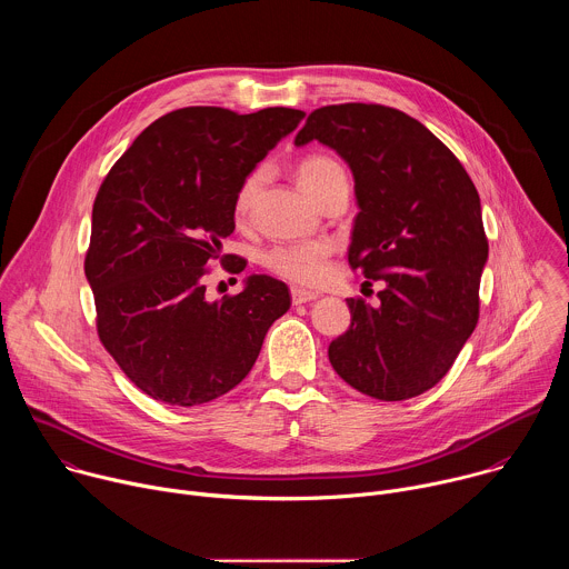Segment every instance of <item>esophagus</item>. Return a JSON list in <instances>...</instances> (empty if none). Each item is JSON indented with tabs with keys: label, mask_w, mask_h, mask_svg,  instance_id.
I'll use <instances>...</instances> for the list:
<instances>
[{
	"label": "esophagus",
	"mask_w": 569,
	"mask_h": 569,
	"mask_svg": "<svg viewBox=\"0 0 569 569\" xmlns=\"http://www.w3.org/2000/svg\"><path fill=\"white\" fill-rule=\"evenodd\" d=\"M290 297H292V303H295V306H299V303H308V301H315L319 295H317V292H310V290L292 288V290H290Z\"/></svg>",
	"instance_id": "1"
}]
</instances>
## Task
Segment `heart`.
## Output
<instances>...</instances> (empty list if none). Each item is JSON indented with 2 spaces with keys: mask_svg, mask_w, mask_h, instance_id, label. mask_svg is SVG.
<instances>
[{
  "mask_svg": "<svg viewBox=\"0 0 569 569\" xmlns=\"http://www.w3.org/2000/svg\"><path fill=\"white\" fill-rule=\"evenodd\" d=\"M295 176L299 187L317 202L336 184H347V173L340 161L331 154L312 152L297 161ZM266 173L261 169L250 171L242 178L233 191V218L236 222H246L252 213L257 196L263 187ZM333 257V246L327 240H310V242H290V246H279L270 250L263 259V266L292 283L299 286H317L329 277V266Z\"/></svg>",
  "mask_w": 569,
  "mask_h": 569,
  "instance_id": "1",
  "label": "heart"
}]
</instances>
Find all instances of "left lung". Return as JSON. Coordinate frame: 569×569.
<instances>
[{"instance_id":"obj_1","label":"left lung","mask_w":569,"mask_h":569,"mask_svg":"<svg viewBox=\"0 0 569 569\" xmlns=\"http://www.w3.org/2000/svg\"><path fill=\"white\" fill-rule=\"evenodd\" d=\"M331 146L353 171L360 213L349 266L382 281L380 303L347 299L351 327L329 347L338 376L378 400H408L452 367L479 319L489 257L477 189L421 121L378 103L308 114L295 143Z\"/></svg>"}]
</instances>
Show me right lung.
Masks as SVG:
<instances>
[{
    "mask_svg": "<svg viewBox=\"0 0 569 569\" xmlns=\"http://www.w3.org/2000/svg\"><path fill=\"white\" fill-rule=\"evenodd\" d=\"M303 117L292 108L173 110L106 176L86 277L101 345L150 398L193 408L227 393L290 308L288 286L268 274H252L246 290L220 301L204 297V277L211 261L246 270L248 261L220 252L236 227L233 191Z\"/></svg>",
    "mask_w": 569,
    "mask_h": 569,
    "instance_id": "add662e5",
    "label": "right lung"
}]
</instances>
